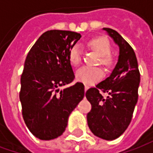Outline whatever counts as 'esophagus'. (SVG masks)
I'll list each match as a JSON object with an SVG mask.
<instances>
[{
    "label": "esophagus",
    "mask_w": 153,
    "mask_h": 153,
    "mask_svg": "<svg viewBox=\"0 0 153 153\" xmlns=\"http://www.w3.org/2000/svg\"><path fill=\"white\" fill-rule=\"evenodd\" d=\"M84 89H85V91H87V90L88 89V85H84Z\"/></svg>",
    "instance_id": "34e87169"
}]
</instances>
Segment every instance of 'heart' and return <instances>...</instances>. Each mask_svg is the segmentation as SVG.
I'll list each match as a JSON object with an SVG mask.
<instances>
[{"instance_id": "obj_1", "label": "heart", "mask_w": 153, "mask_h": 153, "mask_svg": "<svg viewBox=\"0 0 153 153\" xmlns=\"http://www.w3.org/2000/svg\"><path fill=\"white\" fill-rule=\"evenodd\" d=\"M89 46L100 55V63L106 67H111L115 64V58L111 55V45L104 37H97L89 42ZM83 59V51L79 45H74L69 51V60L73 65H78ZM104 75L103 70L98 66L80 67L76 72L78 81L85 84H93L99 81Z\"/></svg>"}]
</instances>
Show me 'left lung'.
Segmentation results:
<instances>
[{"mask_svg":"<svg viewBox=\"0 0 153 153\" xmlns=\"http://www.w3.org/2000/svg\"><path fill=\"white\" fill-rule=\"evenodd\" d=\"M120 48L118 62L106 79L90 88L86 97L92 105L87 115L90 130L106 140L119 138L130 124L140 83V73L134 51L115 30L104 28ZM108 94L104 98L100 91Z\"/></svg>","mask_w":153,"mask_h":153,"instance_id":"1","label":"left lung"}]
</instances>
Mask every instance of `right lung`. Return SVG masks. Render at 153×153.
Segmentation results:
<instances>
[{
	"label": "right lung",
	"mask_w": 153,
	"mask_h": 153,
	"mask_svg": "<svg viewBox=\"0 0 153 153\" xmlns=\"http://www.w3.org/2000/svg\"><path fill=\"white\" fill-rule=\"evenodd\" d=\"M80 38L75 32L47 31L27 55L19 99L25 124L39 139L51 140L62 134L69 115L84 97L82 83L59 88L74 79L69 51Z\"/></svg>",
	"instance_id": "add662e5"
}]
</instances>
